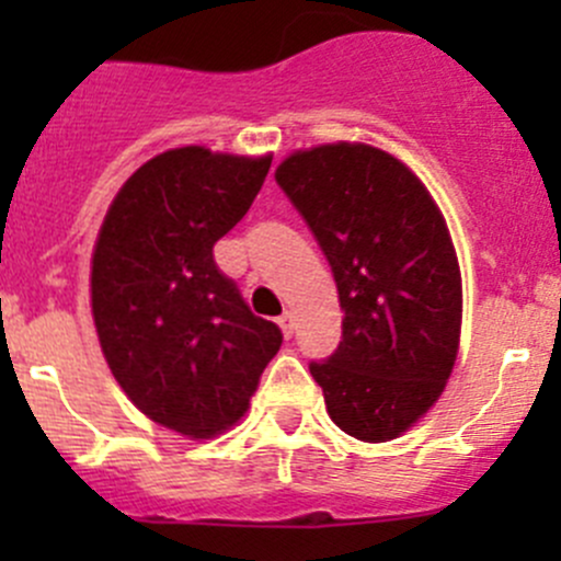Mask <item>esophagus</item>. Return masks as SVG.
Instances as JSON below:
<instances>
[{"label":"esophagus","mask_w":561,"mask_h":561,"mask_svg":"<svg viewBox=\"0 0 561 561\" xmlns=\"http://www.w3.org/2000/svg\"><path fill=\"white\" fill-rule=\"evenodd\" d=\"M279 325H282V331H285V336H293V328H296V314L285 312L279 317Z\"/></svg>","instance_id":"34e87169"}]
</instances>
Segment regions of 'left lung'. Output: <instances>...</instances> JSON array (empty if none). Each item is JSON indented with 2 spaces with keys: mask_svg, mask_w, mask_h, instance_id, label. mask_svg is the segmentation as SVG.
Segmentation results:
<instances>
[{
  "mask_svg": "<svg viewBox=\"0 0 561 561\" xmlns=\"http://www.w3.org/2000/svg\"><path fill=\"white\" fill-rule=\"evenodd\" d=\"M276 184L307 219L342 304V342L309 371L331 421L386 443L443 393L461 333L448 225L415 173L366 144L296 151Z\"/></svg>",
  "mask_w": 561,
  "mask_h": 561,
  "instance_id": "left-lung-1",
  "label": "left lung"
}]
</instances>
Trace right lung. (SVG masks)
Wrapping results in <instances>:
<instances>
[{
	"label": "right lung",
	"mask_w": 561,
	"mask_h": 561,
	"mask_svg": "<svg viewBox=\"0 0 561 561\" xmlns=\"http://www.w3.org/2000/svg\"><path fill=\"white\" fill-rule=\"evenodd\" d=\"M271 157L184 146L113 197L92 257V314L113 377L144 415L208 439L247 412L282 347L219 271L214 244L244 219Z\"/></svg>",
	"instance_id": "add662e5"
}]
</instances>
